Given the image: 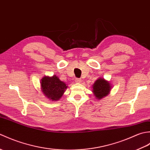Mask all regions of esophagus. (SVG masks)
<instances>
[{
    "mask_svg": "<svg viewBox=\"0 0 150 150\" xmlns=\"http://www.w3.org/2000/svg\"><path fill=\"white\" fill-rule=\"evenodd\" d=\"M82 81L81 79H75V82H77V83H81Z\"/></svg>",
    "mask_w": 150,
    "mask_h": 150,
    "instance_id": "esophagus-1",
    "label": "esophagus"
}]
</instances>
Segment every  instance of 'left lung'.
I'll use <instances>...</instances> for the list:
<instances>
[{
    "label": "left lung",
    "mask_w": 150,
    "mask_h": 150,
    "mask_svg": "<svg viewBox=\"0 0 150 150\" xmlns=\"http://www.w3.org/2000/svg\"><path fill=\"white\" fill-rule=\"evenodd\" d=\"M93 93L97 99H101L104 97H106L110 93L111 91V84L110 82L105 80L104 79L98 78L94 82L93 85Z\"/></svg>",
    "instance_id": "8db88e82"
}]
</instances>
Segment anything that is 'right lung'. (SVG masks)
<instances>
[{
  "instance_id": "1",
  "label": "right lung",
  "mask_w": 150,
  "mask_h": 150,
  "mask_svg": "<svg viewBox=\"0 0 150 150\" xmlns=\"http://www.w3.org/2000/svg\"><path fill=\"white\" fill-rule=\"evenodd\" d=\"M41 90L44 95L52 101L59 100L68 88L65 82L61 81L56 75L44 76L40 81Z\"/></svg>"
}]
</instances>
